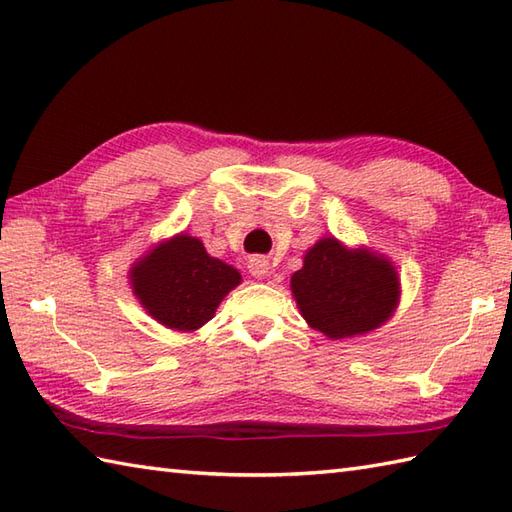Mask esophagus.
<instances>
[{
    "instance_id": "34e87169",
    "label": "esophagus",
    "mask_w": 512,
    "mask_h": 512,
    "mask_svg": "<svg viewBox=\"0 0 512 512\" xmlns=\"http://www.w3.org/2000/svg\"><path fill=\"white\" fill-rule=\"evenodd\" d=\"M248 270L255 279H264L270 273V262L262 255H255V257L248 259Z\"/></svg>"
}]
</instances>
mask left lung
Listing matches in <instances>:
<instances>
[{
    "label": "left lung",
    "instance_id": "left-lung-1",
    "mask_svg": "<svg viewBox=\"0 0 512 512\" xmlns=\"http://www.w3.org/2000/svg\"><path fill=\"white\" fill-rule=\"evenodd\" d=\"M290 290L310 328L332 341L380 328L400 303L394 262L372 248L345 246L332 235L306 250Z\"/></svg>",
    "mask_w": 512,
    "mask_h": 512
}]
</instances>
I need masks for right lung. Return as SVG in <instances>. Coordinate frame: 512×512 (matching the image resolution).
I'll use <instances>...</instances> for the list:
<instances>
[{"label":"right lung","mask_w":512,"mask_h":512,"mask_svg":"<svg viewBox=\"0 0 512 512\" xmlns=\"http://www.w3.org/2000/svg\"><path fill=\"white\" fill-rule=\"evenodd\" d=\"M239 284L237 268L211 257L200 239L187 233L162 239L129 268V286L140 306L176 332H195L209 323Z\"/></svg>","instance_id":"right-lung-1"}]
</instances>
